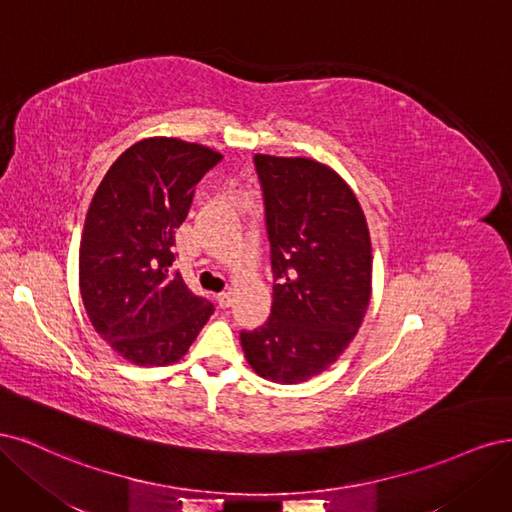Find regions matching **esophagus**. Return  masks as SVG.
<instances>
[{"mask_svg": "<svg viewBox=\"0 0 512 512\" xmlns=\"http://www.w3.org/2000/svg\"><path fill=\"white\" fill-rule=\"evenodd\" d=\"M218 305H220L222 309H226V307H230V305H232L230 292H220V294H218Z\"/></svg>", "mask_w": 512, "mask_h": 512, "instance_id": "34e87169", "label": "esophagus"}]
</instances>
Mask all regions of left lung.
I'll list each match as a JSON object with an SVG mask.
<instances>
[{
  "label": "left lung",
  "instance_id": "left-lung-1",
  "mask_svg": "<svg viewBox=\"0 0 512 512\" xmlns=\"http://www.w3.org/2000/svg\"><path fill=\"white\" fill-rule=\"evenodd\" d=\"M273 267L271 316L241 331L258 376L307 382L329 369L359 331L371 297L365 213L333 168L256 153Z\"/></svg>",
  "mask_w": 512,
  "mask_h": 512
}]
</instances>
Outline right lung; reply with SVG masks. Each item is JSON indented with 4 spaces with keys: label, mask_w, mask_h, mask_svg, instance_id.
Listing matches in <instances>:
<instances>
[{
    "label": "right lung",
    "mask_w": 512,
    "mask_h": 512,
    "mask_svg": "<svg viewBox=\"0 0 512 512\" xmlns=\"http://www.w3.org/2000/svg\"><path fill=\"white\" fill-rule=\"evenodd\" d=\"M220 160L181 138H143L91 198L79 250L83 305L96 333L134 365L177 363L213 314L170 265L196 183Z\"/></svg>",
    "instance_id": "1"
}]
</instances>
